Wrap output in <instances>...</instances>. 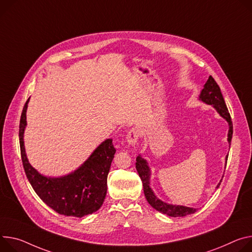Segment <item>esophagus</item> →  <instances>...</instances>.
I'll use <instances>...</instances> for the list:
<instances>
[{"mask_svg":"<svg viewBox=\"0 0 252 252\" xmlns=\"http://www.w3.org/2000/svg\"><path fill=\"white\" fill-rule=\"evenodd\" d=\"M141 135V130L138 127H132L126 134V142L130 146H135Z\"/></svg>","mask_w":252,"mask_h":252,"instance_id":"esophagus-1","label":"esophagus"}]
</instances>
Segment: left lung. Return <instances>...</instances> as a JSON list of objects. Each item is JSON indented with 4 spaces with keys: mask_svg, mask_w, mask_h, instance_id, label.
<instances>
[{
    "mask_svg": "<svg viewBox=\"0 0 252 252\" xmlns=\"http://www.w3.org/2000/svg\"><path fill=\"white\" fill-rule=\"evenodd\" d=\"M200 99L207 104H212L215 109L218 111L220 116L225 119L228 124H229V131H228V143L229 145L231 144V139H232V134H233V125L231 121L230 113L228 111V108L226 106L225 100L223 98V95L221 94V90L215 79L210 75L207 82L205 83L204 88L201 91L200 94ZM227 158L226 157V163H227ZM135 168L136 171L139 173L140 178L142 179L143 182V186H144V193L146 196L147 201L149 204L152 206L154 209L157 211L161 212L163 214L172 216V217H183L189 214H193L196 212L197 209L195 208H190V207H184V206H176V205H171L167 204L161 200H158L152 189L150 188V169L148 166V163L145 158H143L141 156L136 157V163H135ZM221 181L219 184L217 185V188L220 186Z\"/></svg>",
    "mask_w": 252,
    "mask_h": 252,
    "instance_id": "obj_1",
    "label": "left lung"
}]
</instances>
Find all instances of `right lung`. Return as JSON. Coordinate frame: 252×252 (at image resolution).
I'll return each instance as SVG.
<instances>
[{
	"instance_id": "1",
	"label": "right lung",
	"mask_w": 252,
	"mask_h": 252,
	"mask_svg": "<svg viewBox=\"0 0 252 252\" xmlns=\"http://www.w3.org/2000/svg\"><path fill=\"white\" fill-rule=\"evenodd\" d=\"M29 98L21 114L19 140L21 158L26 176L36 194L50 208L61 215L82 217L97 211L107 190V175L116 154L112 140L99 145L85 163L73 173L61 178L40 175L28 162L24 148V130Z\"/></svg>"
}]
</instances>
